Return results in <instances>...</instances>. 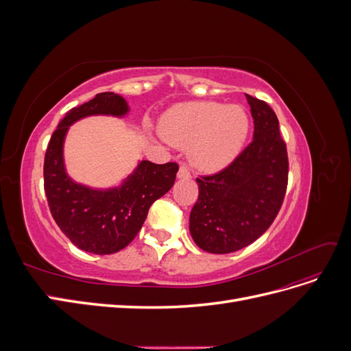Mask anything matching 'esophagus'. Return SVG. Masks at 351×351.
I'll use <instances>...</instances> for the list:
<instances>
[{
  "instance_id": "34e87169",
  "label": "esophagus",
  "mask_w": 351,
  "mask_h": 351,
  "mask_svg": "<svg viewBox=\"0 0 351 351\" xmlns=\"http://www.w3.org/2000/svg\"><path fill=\"white\" fill-rule=\"evenodd\" d=\"M178 178H190L192 177V173H190V169L186 165H182L178 168V173H177Z\"/></svg>"
}]
</instances>
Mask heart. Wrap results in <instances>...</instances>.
<instances>
[{"label":"heart","mask_w":351,"mask_h":351,"mask_svg":"<svg viewBox=\"0 0 351 351\" xmlns=\"http://www.w3.org/2000/svg\"><path fill=\"white\" fill-rule=\"evenodd\" d=\"M159 134L168 143L186 147L193 165L215 171L236 158L246 141L249 117L239 105L184 102L159 120Z\"/></svg>","instance_id":"b5f03b06"}]
</instances>
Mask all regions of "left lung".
Listing matches in <instances>:
<instances>
[{"mask_svg":"<svg viewBox=\"0 0 351 351\" xmlns=\"http://www.w3.org/2000/svg\"><path fill=\"white\" fill-rule=\"evenodd\" d=\"M253 141L228 167L196 178L199 197L190 212L197 246L224 254L249 246L277 218L289 183V156L269 105L246 93Z\"/></svg>","mask_w":351,"mask_h":351,"instance_id":"left-lung-1","label":"left lung"}]
</instances>
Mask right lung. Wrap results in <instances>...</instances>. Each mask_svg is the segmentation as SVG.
Instances as JSON below:
<instances>
[{
	"instance_id": "1",
	"label": "right lung",
	"mask_w": 351,
	"mask_h": 351,
	"mask_svg": "<svg viewBox=\"0 0 351 351\" xmlns=\"http://www.w3.org/2000/svg\"><path fill=\"white\" fill-rule=\"evenodd\" d=\"M120 95L102 92L89 102L70 110L52 133L44 162V189L52 218L70 241L95 254L124 249L141 231L147 210L176 182V162L142 161L119 187L97 190L74 183L67 176L62 146L69 127L88 115L127 114Z\"/></svg>"
}]
</instances>
